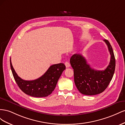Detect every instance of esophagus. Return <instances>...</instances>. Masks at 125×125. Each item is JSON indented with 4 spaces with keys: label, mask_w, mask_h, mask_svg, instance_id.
<instances>
[{
    "label": "esophagus",
    "mask_w": 125,
    "mask_h": 125,
    "mask_svg": "<svg viewBox=\"0 0 125 125\" xmlns=\"http://www.w3.org/2000/svg\"><path fill=\"white\" fill-rule=\"evenodd\" d=\"M65 65L66 67H69L70 66V64L68 62H65Z\"/></svg>",
    "instance_id": "obj_1"
}]
</instances>
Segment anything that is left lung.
Wrapping results in <instances>:
<instances>
[{"label":"left lung","instance_id":"8db88e82","mask_svg":"<svg viewBox=\"0 0 125 125\" xmlns=\"http://www.w3.org/2000/svg\"><path fill=\"white\" fill-rule=\"evenodd\" d=\"M108 47L110 60L107 68L102 71L91 67L86 59L80 54H74L70 59L74 70V82L77 90L84 95H94L100 94L107 87L115 70V58L109 42L104 40Z\"/></svg>","mask_w":125,"mask_h":125}]
</instances>
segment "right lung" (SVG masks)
<instances>
[{
    "label": "right lung",
    "instance_id": "obj_1",
    "mask_svg": "<svg viewBox=\"0 0 125 125\" xmlns=\"http://www.w3.org/2000/svg\"><path fill=\"white\" fill-rule=\"evenodd\" d=\"M10 64L13 76L18 86L25 94L35 97H47L50 95L55 88L65 66L63 63L51 65L42 76L32 81H26L18 76L12 65L11 59Z\"/></svg>",
    "mask_w": 125,
    "mask_h": 125
}]
</instances>
